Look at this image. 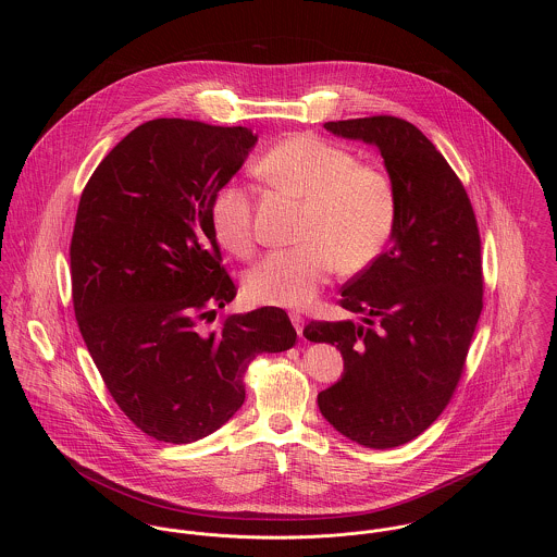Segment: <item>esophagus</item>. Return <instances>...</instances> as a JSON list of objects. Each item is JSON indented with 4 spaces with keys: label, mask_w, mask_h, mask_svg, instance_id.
<instances>
[{
    "label": "esophagus",
    "mask_w": 557,
    "mask_h": 557,
    "mask_svg": "<svg viewBox=\"0 0 557 557\" xmlns=\"http://www.w3.org/2000/svg\"><path fill=\"white\" fill-rule=\"evenodd\" d=\"M292 318V323H294V327H296V332L302 336V330H305V318L300 315V313H292L289 315Z\"/></svg>",
    "instance_id": "obj_1"
}]
</instances>
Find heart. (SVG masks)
I'll return each instance as SVG.
<instances>
[{
  "mask_svg": "<svg viewBox=\"0 0 557 557\" xmlns=\"http://www.w3.org/2000/svg\"><path fill=\"white\" fill-rule=\"evenodd\" d=\"M255 173L305 206L298 227L302 244L270 252L246 276V296L257 305L309 307L338 263L345 272H360L393 238L395 182L343 146L307 133L292 135L257 160ZM210 221L225 250L252 255V197L244 186L230 182L214 193Z\"/></svg>",
  "mask_w": 557,
  "mask_h": 557,
  "instance_id": "obj_1",
  "label": "heart"
}]
</instances>
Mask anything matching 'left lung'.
Segmentation results:
<instances>
[{
  "instance_id": "left-lung-1",
  "label": "left lung",
  "mask_w": 557,
  "mask_h": 557,
  "mask_svg": "<svg viewBox=\"0 0 557 557\" xmlns=\"http://www.w3.org/2000/svg\"><path fill=\"white\" fill-rule=\"evenodd\" d=\"M325 131L380 148L397 188L386 250L343 285L354 321H311L305 336L336 345L341 382L321 416L367 448H395L426 431L455 395L482 311V257L472 201L435 146L407 120L371 115Z\"/></svg>"
}]
</instances>
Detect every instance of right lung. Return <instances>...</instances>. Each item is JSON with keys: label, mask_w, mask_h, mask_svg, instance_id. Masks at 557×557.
Here are the masks:
<instances>
[{"label": "right lung", "mask_w": 557, "mask_h": 557, "mask_svg": "<svg viewBox=\"0 0 557 557\" xmlns=\"http://www.w3.org/2000/svg\"><path fill=\"white\" fill-rule=\"evenodd\" d=\"M244 126L159 117L128 133L81 193L71 239L81 336L109 395L146 435L197 442L244 403L259 354L287 351V313L219 315L238 294L210 206L255 146Z\"/></svg>", "instance_id": "add662e5"}]
</instances>
